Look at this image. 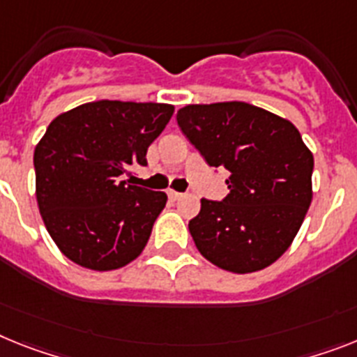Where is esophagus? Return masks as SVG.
Returning <instances> with one entry per match:
<instances>
[{
    "mask_svg": "<svg viewBox=\"0 0 357 357\" xmlns=\"http://www.w3.org/2000/svg\"><path fill=\"white\" fill-rule=\"evenodd\" d=\"M167 194H169V197H170V199H172V202H176V199H179V197L183 196V194H181V192H176V190H169V192H167Z\"/></svg>",
    "mask_w": 357,
    "mask_h": 357,
    "instance_id": "obj_1",
    "label": "esophagus"
}]
</instances>
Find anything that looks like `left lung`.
I'll use <instances>...</instances> for the list:
<instances>
[{
  "mask_svg": "<svg viewBox=\"0 0 357 357\" xmlns=\"http://www.w3.org/2000/svg\"><path fill=\"white\" fill-rule=\"evenodd\" d=\"M181 132L214 169L230 178L221 202L202 199L188 221L197 250L225 271H261L285 252L312 202L314 158L298 128L243 103L187 105Z\"/></svg>",
  "mask_w": 357,
  "mask_h": 357,
  "instance_id": "obj_1",
  "label": "left lung"
}]
</instances>
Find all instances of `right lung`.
Segmentation results:
<instances>
[{
  "instance_id": "1",
  "label": "right lung",
  "mask_w": 357,
  "mask_h": 357,
  "mask_svg": "<svg viewBox=\"0 0 357 357\" xmlns=\"http://www.w3.org/2000/svg\"><path fill=\"white\" fill-rule=\"evenodd\" d=\"M174 107L101 100L54 119L34 151L36 197L68 259L114 271L136 259L167 194L119 181L163 132Z\"/></svg>"
}]
</instances>
